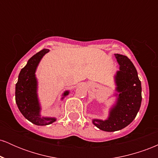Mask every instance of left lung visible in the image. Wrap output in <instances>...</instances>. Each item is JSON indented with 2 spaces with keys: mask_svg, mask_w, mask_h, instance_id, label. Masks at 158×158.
<instances>
[{
  "mask_svg": "<svg viewBox=\"0 0 158 158\" xmlns=\"http://www.w3.org/2000/svg\"><path fill=\"white\" fill-rule=\"evenodd\" d=\"M119 64V70L115 76L118 98L110 110L106 120L93 119V123L105 131H116L123 129L135 118L142 101V88L137 70L126 56L114 54Z\"/></svg>",
  "mask_w": 158,
  "mask_h": 158,
  "instance_id": "left-lung-1",
  "label": "left lung"
}]
</instances>
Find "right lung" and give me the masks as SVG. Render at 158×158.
<instances>
[{"instance_id":"obj_1","label":"right lung","mask_w":158,"mask_h":158,"mask_svg":"<svg viewBox=\"0 0 158 158\" xmlns=\"http://www.w3.org/2000/svg\"><path fill=\"white\" fill-rule=\"evenodd\" d=\"M48 52V49H43L32 56L26 66L21 69L15 85V102L18 108L25 118L37 126H47L56 120L53 117H41V107L37 95L35 70L41 59ZM68 94V90L65 91L61 99Z\"/></svg>"}]
</instances>
